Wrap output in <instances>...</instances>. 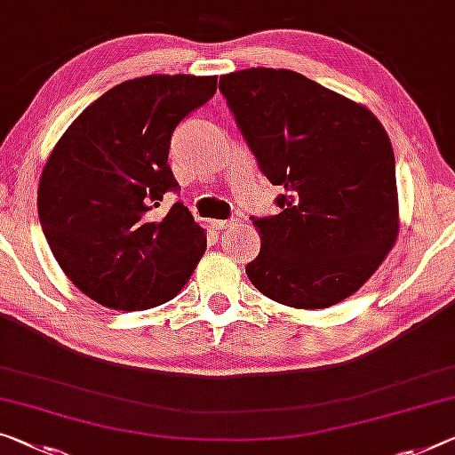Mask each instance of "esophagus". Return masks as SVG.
<instances>
[{
	"instance_id": "1",
	"label": "esophagus",
	"mask_w": 455,
	"mask_h": 455,
	"mask_svg": "<svg viewBox=\"0 0 455 455\" xmlns=\"http://www.w3.org/2000/svg\"><path fill=\"white\" fill-rule=\"evenodd\" d=\"M234 223H235V220H215L213 228L215 229H232Z\"/></svg>"
}]
</instances>
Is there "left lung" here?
Listing matches in <instances>:
<instances>
[{
  "instance_id": "obj_1",
  "label": "left lung",
  "mask_w": 455,
  "mask_h": 455,
  "mask_svg": "<svg viewBox=\"0 0 455 455\" xmlns=\"http://www.w3.org/2000/svg\"><path fill=\"white\" fill-rule=\"evenodd\" d=\"M258 166L284 193L281 213L254 220L260 254L246 267L262 295L297 309L352 297L398 235L395 152L362 103L289 68L220 79Z\"/></svg>"
}]
</instances>
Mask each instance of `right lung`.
Instances as JSON below:
<instances>
[{
  "instance_id": "obj_1",
  "label": "right lung",
  "mask_w": 455,
  "mask_h": 455,
  "mask_svg": "<svg viewBox=\"0 0 455 455\" xmlns=\"http://www.w3.org/2000/svg\"><path fill=\"white\" fill-rule=\"evenodd\" d=\"M218 76L146 75L124 81L68 125L38 183V215L59 267L83 295L144 311L183 291L207 248L169 166L177 124L212 100Z\"/></svg>"
}]
</instances>
